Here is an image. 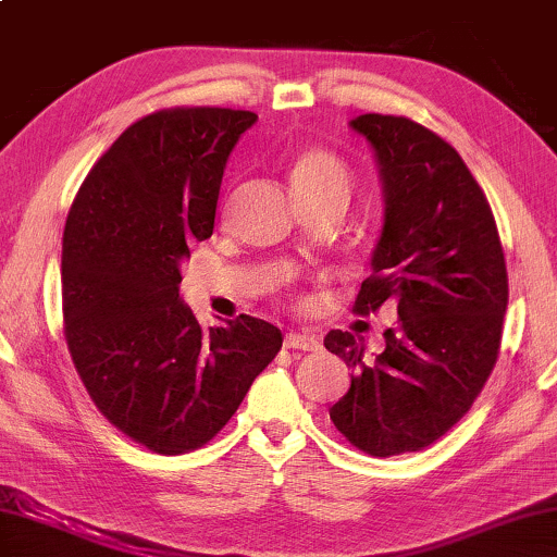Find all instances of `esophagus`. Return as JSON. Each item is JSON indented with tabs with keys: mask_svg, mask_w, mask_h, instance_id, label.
Here are the masks:
<instances>
[{
	"mask_svg": "<svg viewBox=\"0 0 557 557\" xmlns=\"http://www.w3.org/2000/svg\"><path fill=\"white\" fill-rule=\"evenodd\" d=\"M285 347H289V350L314 352V350H320V339L314 335H307V332H289V335L285 337Z\"/></svg>",
	"mask_w": 557,
	"mask_h": 557,
	"instance_id": "obj_1",
	"label": "esophagus"
}]
</instances>
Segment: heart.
<instances>
[{"mask_svg": "<svg viewBox=\"0 0 557 557\" xmlns=\"http://www.w3.org/2000/svg\"><path fill=\"white\" fill-rule=\"evenodd\" d=\"M295 189L320 187H350V170L335 152L322 147H310L297 154L289 170Z\"/></svg>", "mask_w": 557, "mask_h": 557, "instance_id": "b5f03b06", "label": "heart"}]
</instances>
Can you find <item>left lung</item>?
Wrapping results in <instances>:
<instances>
[{"label": "left lung", "mask_w": 557, "mask_h": 557, "mask_svg": "<svg viewBox=\"0 0 557 557\" xmlns=\"http://www.w3.org/2000/svg\"><path fill=\"white\" fill-rule=\"evenodd\" d=\"M350 127L375 152L385 197L355 312L387 302L397 325L372 360L362 337L327 332V350L352 368L330 420L358 450L389 458L433 445L485 387L500 352L508 270L491 205L455 147L393 114H360Z\"/></svg>", "instance_id": "left-lung-1"}]
</instances>
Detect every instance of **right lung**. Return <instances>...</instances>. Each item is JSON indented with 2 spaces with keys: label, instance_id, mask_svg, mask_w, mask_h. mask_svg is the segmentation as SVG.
Instances as JSON below:
<instances>
[{
  "label": "right lung",
  "instance_id": "1",
  "mask_svg": "<svg viewBox=\"0 0 557 557\" xmlns=\"http://www.w3.org/2000/svg\"><path fill=\"white\" fill-rule=\"evenodd\" d=\"M255 122L225 107L147 114L99 157L66 218L72 362L97 410L152 453L210 443L282 347L270 322L205 330L180 300V262L212 235L227 157Z\"/></svg>",
  "mask_w": 557,
  "mask_h": 557
}]
</instances>
